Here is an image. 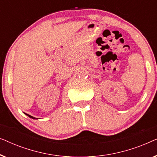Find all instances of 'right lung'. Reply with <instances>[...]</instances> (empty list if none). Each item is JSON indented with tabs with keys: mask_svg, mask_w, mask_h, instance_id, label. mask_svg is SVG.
I'll return each instance as SVG.
<instances>
[{
	"mask_svg": "<svg viewBox=\"0 0 157 157\" xmlns=\"http://www.w3.org/2000/svg\"><path fill=\"white\" fill-rule=\"evenodd\" d=\"M25 114H26V115L28 116V117H29L30 118H32V119H36L35 117H32V116H31V115H29V114H27V113H25Z\"/></svg>",
	"mask_w": 157,
	"mask_h": 157,
	"instance_id": "add662e5",
	"label": "right lung"
}]
</instances>
